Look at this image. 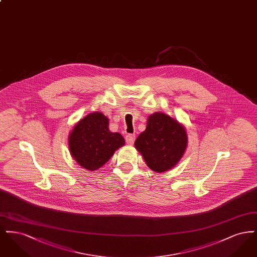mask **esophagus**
Segmentation results:
<instances>
[{
    "label": "esophagus",
    "mask_w": 257,
    "mask_h": 257,
    "mask_svg": "<svg viewBox=\"0 0 257 257\" xmlns=\"http://www.w3.org/2000/svg\"><path fill=\"white\" fill-rule=\"evenodd\" d=\"M135 139H136V136L134 134H128L126 136L125 140H126V143L130 146H132L134 144Z\"/></svg>",
    "instance_id": "esophagus-1"
}]
</instances>
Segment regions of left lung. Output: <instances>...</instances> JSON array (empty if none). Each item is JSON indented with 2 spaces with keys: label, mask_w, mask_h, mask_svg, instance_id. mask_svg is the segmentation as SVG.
<instances>
[{
  "label": "left lung",
  "mask_w": 257,
  "mask_h": 257,
  "mask_svg": "<svg viewBox=\"0 0 257 257\" xmlns=\"http://www.w3.org/2000/svg\"><path fill=\"white\" fill-rule=\"evenodd\" d=\"M187 146L186 128L160 111L148 116L146 130L135 142V148L142 154L147 167L158 173L175 167L183 157Z\"/></svg>",
  "instance_id": "1"
}]
</instances>
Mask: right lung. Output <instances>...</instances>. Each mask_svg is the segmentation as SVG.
Segmentation results:
<instances>
[{
    "label": "right lung",
    "instance_id": "add662e5",
    "mask_svg": "<svg viewBox=\"0 0 257 257\" xmlns=\"http://www.w3.org/2000/svg\"><path fill=\"white\" fill-rule=\"evenodd\" d=\"M125 145L121 134L109 129V118L102 112L88 113L74 125L68 135L70 154L82 168L96 171Z\"/></svg>",
    "mask_w": 257,
    "mask_h": 257
}]
</instances>
